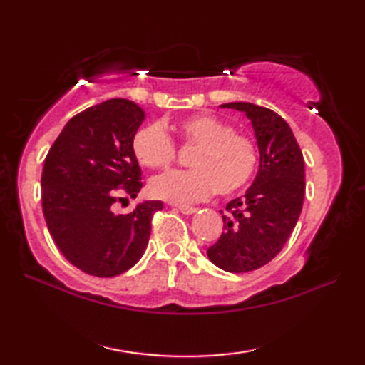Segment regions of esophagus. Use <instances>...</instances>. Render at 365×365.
Returning <instances> with one entry per match:
<instances>
[{
	"label": "esophagus",
	"instance_id": "obj_1",
	"mask_svg": "<svg viewBox=\"0 0 365 365\" xmlns=\"http://www.w3.org/2000/svg\"><path fill=\"white\" fill-rule=\"evenodd\" d=\"M178 212L180 213H183V215H192V213H196L197 212V208H195V207H178Z\"/></svg>",
	"mask_w": 365,
	"mask_h": 365
}]
</instances>
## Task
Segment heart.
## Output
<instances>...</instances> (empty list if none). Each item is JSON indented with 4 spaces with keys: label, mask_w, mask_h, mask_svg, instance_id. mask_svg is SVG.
<instances>
[{
    "label": "heart",
    "mask_w": 365,
    "mask_h": 365,
    "mask_svg": "<svg viewBox=\"0 0 365 365\" xmlns=\"http://www.w3.org/2000/svg\"><path fill=\"white\" fill-rule=\"evenodd\" d=\"M185 145L197 147L190 166L152 178L150 195L170 204L187 205L210 197L215 191L232 195L251 180L257 166V147L234 133L229 123L208 114L190 115L170 125ZM133 153L143 166L166 169L175 160V145L160 123L136 131Z\"/></svg>",
    "instance_id": "obj_1"
}]
</instances>
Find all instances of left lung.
<instances>
[{"mask_svg":"<svg viewBox=\"0 0 365 365\" xmlns=\"http://www.w3.org/2000/svg\"><path fill=\"white\" fill-rule=\"evenodd\" d=\"M251 120L259 170L242 197L226 205L224 232L207 250L216 267L247 273L273 260L299 218L304 200V158L292 128L273 110L247 102L224 103Z\"/></svg>","mask_w":365,"mask_h":365,"instance_id":"left-lung-1","label":"left lung"}]
</instances>
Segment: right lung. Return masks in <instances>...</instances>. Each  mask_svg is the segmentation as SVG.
Here are the masks:
<instances>
[{
  "label": "right lung",
  "mask_w": 365,
  "mask_h": 365,
  "mask_svg": "<svg viewBox=\"0 0 365 365\" xmlns=\"http://www.w3.org/2000/svg\"><path fill=\"white\" fill-rule=\"evenodd\" d=\"M144 119L131 100H106L68 120L45 158L46 226L64 257L91 276L133 267L149 243L152 215L163 208L161 200H143L128 215L114 212L122 196L143 188L131 144Z\"/></svg>",
  "instance_id": "add662e5"
}]
</instances>
